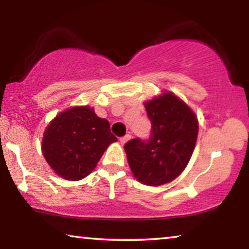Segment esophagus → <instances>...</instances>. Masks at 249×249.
Instances as JSON below:
<instances>
[{
  "mask_svg": "<svg viewBox=\"0 0 249 249\" xmlns=\"http://www.w3.org/2000/svg\"><path fill=\"white\" fill-rule=\"evenodd\" d=\"M130 138H131V136H130V135H129V134H128V135H125V136H124V137H121V138H120V142H121L122 145H124L125 142H127Z\"/></svg>",
  "mask_w": 249,
  "mask_h": 249,
  "instance_id": "34e87169",
  "label": "esophagus"
}]
</instances>
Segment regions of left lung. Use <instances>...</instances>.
<instances>
[{"label": "left lung", "mask_w": 249, "mask_h": 249, "mask_svg": "<svg viewBox=\"0 0 249 249\" xmlns=\"http://www.w3.org/2000/svg\"><path fill=\"white\" fill-rule=\"evenodd\" d=\"M152 122L148 142L136 138L124 145L132 175L147 186L175 180L186 169L198 135V120L192 108L171 91L145 102Z\"/></svg>", "instance_id": "left-lung-1"}]
</instances>
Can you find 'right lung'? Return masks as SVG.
<instances>
[{"label":"right lung","mask_w":249,"mask_h":249,"mask_svg":"<svg viewBox=\"0 0 249 249\" xmlns=\"http://www.w3.org/2000/svg\"><path fill=\"white\" fill-rule=\"evenodd\" d=\"M118 139L107 119L83 105L60 112L47 125L42 139V153L54 173L78 181L96 168L97 162Z\"/></svg>","instance_id":"obj_1"}]
</instances>
